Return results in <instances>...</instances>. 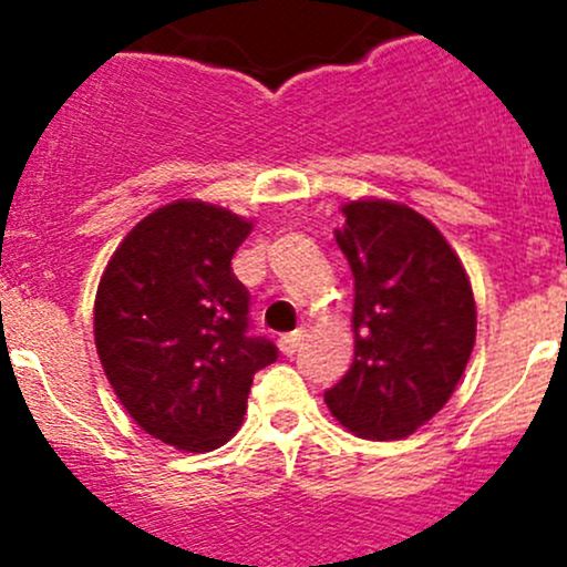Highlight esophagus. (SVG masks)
<instances>
[{
    "label": "esophagus",
    "mask_w": 567,
    "mask_h": 567,
    "mask_svg": "<svg viewBox=\"0 0 567 567\" xmlns=\"http://www.w3.org/2000/svg\"><path fill=\"white\" fill-rule=\"evenodd\" d=\"M305 337H307V326H299V329H296V331L285 334L282 340H279V348H282L285 357H293L296 348L301 346V340H305Z\"/></svg>",
    "instance_id": "34e87169"
}]
</instances>
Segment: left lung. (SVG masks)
<instances>
[{
    "instance_id": "1",
    "label": "left lung",
    "mask_w": 567,
    "mask_h": 567,
    "mask_svg": "<svg viewBox=\"0 0 567 567\" xmlns=\"http://www.w3.org/2000/svg\"><path fill=\"white\" fill-rule=\"evenodd\" d=\"M337 247L353 271V364L323 400L348 431L405 439L444 409L477 334L472 285L436 225L409 205H342Z\"/></svg>"
}]
</instances>
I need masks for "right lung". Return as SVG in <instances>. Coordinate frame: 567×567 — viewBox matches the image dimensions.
<instances>
[{
	"label": "right lung",
	"mask_w": 567,
	"mask_h": 567,
	"mask_svg": "<svg viewBox=\"0 0 567 567\" xmlns=\"http://www.w3.org/2000/svg\"><path fill=\"white\" fill-rule=\"evenodd\" d=\"M251 221L199 199L156 208L123 238L95 296V348L123 409L186 453L241 425L257 370L277 346L249 334V290L233 255Z\"/></svg>",
	"instance_id": "obj_1"
}]
</instances>
